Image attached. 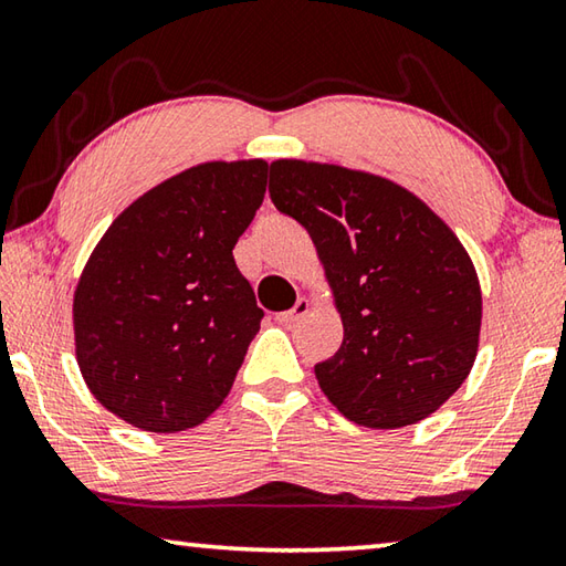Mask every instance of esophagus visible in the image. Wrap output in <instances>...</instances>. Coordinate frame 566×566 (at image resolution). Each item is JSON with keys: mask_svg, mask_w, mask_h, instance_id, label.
<instances>
[{"mask_svg": "<svg viewBox=\"0 0 566 566\" xmlns=\"http://www.w3.org/2000/svg\"><path fill=\"white\" fill-rule=\"evenodd\" d=\"M310 310H312L310 300H296V304L292 306L290 312L276 314V322L284 324V326H292V324H296V322H302V318H304L306 314H310Z\"/></svg>", "mask_w": 566, "mask_h": 566, "instance_id": "34e87169", "label": "esophagus"}]
</instances>
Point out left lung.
I'll list each match as a JSON object with an SVG mask.
<instances>
[{"mask_svg": "<svg viewBox=\"0 0 566 566\" xmlns=\"http://www.w3.org/2000/svg\"><path fill=\"white\" fill-rule=\"evenodd\" d=\"M274 208L306 228L344 322L314 366L338 413L394 430L433 413L478 354L482 296L453 230L386 178L304 160L270 166Z\"/></svg>", "mask_w": 566, "mask_h": 566, "instance_id": "1", "label": "left lung"}]
</instances>
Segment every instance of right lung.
<instances>
[{"label":"right lung","instance_id":"right-lung-1","mask_svg":"<svg viewBox=\"0 0 566 566\" xmlns=\"http://www.w3.org/2000/svg\"><path fill=\"white\" fill-rule=\"evenodd\" d=\"M264 160L202 163L128 205L74 294L91 394L150 433L200 426L230 394L264 312L232 250L266 190Z\"/></svg>","mask_w":566,"mask_h":566}]
</instances>
